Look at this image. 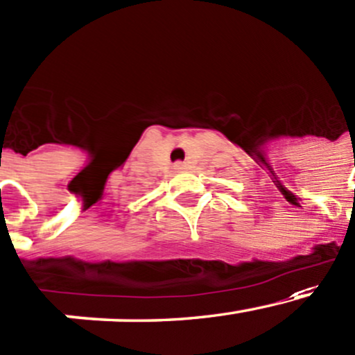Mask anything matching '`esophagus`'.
<instances>
[{
  "label": "esophagus",
  "mask_w": 355,
  "mask_h": 355,
  "mask_svg": "<svg viewBox=\"0 0 355 355\" xmlns=\"http://www.w3.org/2000/svg\"><path fill=\"white\" fill-rule=\"evenodd\" d=\"M184 168V165H182V163H177V165H175V170H182Z\"/></svg>",
  "instance_id": "34e87169"
}]
</instances>
